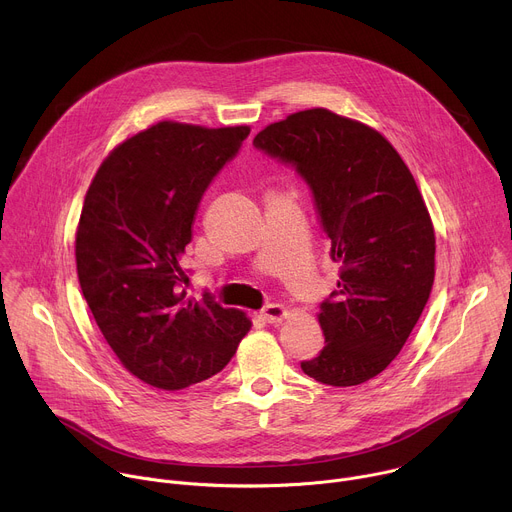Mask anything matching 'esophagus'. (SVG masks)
Here are the masks:
<instances>
[{"label":"esophagus","mask_w":512,"mask_h":512,"mask_svg":"<svg viewBox=\"0 0 512 512\" xmlns=\"http://www.w3.org/2000/svg\"><path fill=\"white\" fill-rule=\"evenodd\" d=\"M261 318H263L265 322H271V324L281 322V320L285 318V308L279 306V304H267V306L261 310Z\"/></svg>","instance_id":"1"}]
</instances>
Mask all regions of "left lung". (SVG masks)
Returning a JSON list of instances; mask_svg holds the SVG:
<instances>
[{
  "label": "left lung",
  "mask_w": 512,
  "mask_h": 512,
  "mask_svg": "<svg viewBox=\"0 0 512 512\" xmlns=\"http://www.w3.org/2000/svg\"><path fill=\"white\" fill-rule=\"evenodd\" d=\"M253 145L308 184L342 269L320 304L326 346L302 371L332 387L377 377L415 328L435 275L433 225L409 168L379 131L328 109L271 123Z\"/></svg>",
  "instance_id": "1"
}]
</instances>
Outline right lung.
<instances>
[{"mask_svg":"<svg viewBox=\"0 0 512 512\" xmlns=\"http://www.w3.org/2000/svg\"><path fill=\"white\" fill-rule=\"evenodd\" d=\"M249 131L162 121L115 148L89 186L75 251L83 296L123 367L152 387L223 371L251 328L208 291L188 300L180 263L206 188Z\"/></svg>","mask_w":512,"mask_h":512,"instance_id":"right-lung-1","label":"right lung"}]
</instances>
